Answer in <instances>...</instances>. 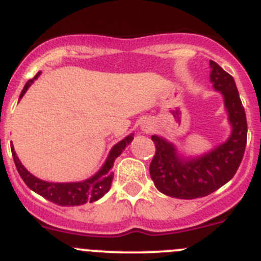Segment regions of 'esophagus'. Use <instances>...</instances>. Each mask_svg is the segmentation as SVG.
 Wrapping results in <instances>:
<instances>
[{"label":"esophagus","mask_w":261,"mask_h":261,"mask_svg":"<svg viewBox=\"0 0 261 261\" xmlns=\"http://www.w3.org/2000/svg\"><path fill=\"white\" fill-rule=\"evenodd\" d=\"M141 129H142L143 132L147 133L152 129V125H151V123H148V121H145V123H142V125H141Z\"/></svg>","instance_id":"1"}]
</instances>
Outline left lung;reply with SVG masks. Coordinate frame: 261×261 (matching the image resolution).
<instances>
[{"label":"left lung","instance_id":"1","mask_svg":"<svg viewBox=\"0 0 261 261\" xmlns=\"http://www.w3.org/2000/svg\"><path fill=\"white\" fill-rule=\"evenodd\" d=\"M210 82L220 92L230 133L224 142L200 155H187L177 145L153 135L156 153L150 164L155 187L170 197L193 200L205 197L229 182L237 172L247 141L245 109L232 75L210 60Z\"/></svg>","mask_w":261,"mask_h":261}]
</instances>
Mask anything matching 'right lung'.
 I'll use <instances>...</instances> for the list:
<instances>
[{
  "instance_id": "obj_1",
  "label": "right lung",
  "mask_w": 261,
  "mask_h": 261,
  "mask_svg": "<svg viewBox=\"0 0 261 261\" xmlns=\"http://www.w3.org/2000/svg\"><path fill=\"white\" fill-rule=\"evenodd\" d=\"M39 74H41V71H38L33 79H29L27 82L23 91H21L19 100L23 98L25 92L33 84V82L38 78ZM133 136L135 135L130 133V135L124 137L121 141H119L118 143H115L111 147L105 163L98 169V172H96L95 174L87 178V179L81 180V182L59 183L39 179L36 175L32 174L31 172H28V169L21 164V161L17 158L16 152H15L14 146L11 147V152L17 172L20 174L21 179L25 182V185L32 191L41 195L46 200L51 201V202L56 203V205H60V206H79V205H83V203L87 202H95V201L103 197L105 193L109 192L111 187V180H113L114 177L111 169H113L114 163H115V159L120 156L121 152L125 150L126 146L132 142Z\"/></svg>"
}]
</instances>
